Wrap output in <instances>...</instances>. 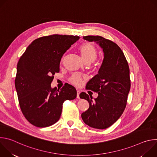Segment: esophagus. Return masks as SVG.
I'll return each mask as SVG.
<instances>
[{
  "mask_svg": "<svg viewBox=\"0 0 157 157\" xmlns=\"http://www.w3.org/2000/svg\"><path fill=\"white\" fill-rule=\"evenodd\" d=\"M81 93V90L79 89H77V98H79V94Z\"/></svg>",
  "mask_w": 157,
  "mask_h": 157,
  "instance_id": "1",
  "label": "esophagus"
}]
</instances>
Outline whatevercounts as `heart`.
I'll return each mask as SVG.
<instances>
[{
    "label": "heart",
    "instance_id": "b5f03b06",
    "mask_svg": "<svg viewBox=\"0 0 157 157\" xmlns=\"http://www.w3.org/2000/svg\"><path fill=\"white\" fill-rule=\"evenodd\" d=\"M79 51L83 60L86 63L93 62L97 57V50L91 43H85L82 44ZM84 78L79 75H73L70 78V81L76 86H80L83 82Z\"/></svg>",
    "mask_w": 157,
    "mask_h": 157
}]
</instances>
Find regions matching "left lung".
Returning <instances> with one entry per match:
<instances>
[{
    "mask_svg": "<svg viewBox=\"0 0 157 157\" xmlns=\"http://www.w3.org/2000/svg\"><path fill=\"white\" fill-rule=\"evenodd\" d=\"M83 38L99 44L104 57L98 74L86 85V89L98 93V96L93 100L86 93L79 94L89 104L81 117L89 127L105 129L119 119L125 108L130 89L129 67L123 52L114 42L101 36Z\"/></svg>",
    "mask_w": 157,
    "mask_h": 157,
    "instance_id": "obj_1",
    "label": "left lung"
}]
</instances>
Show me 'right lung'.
Masks as SVG:
<instances>
[{"label": "right lung", "instance_id": "obj_1", "mask_svg": "<svg viewBox=\"0 0 157 157\" xmlns=\"http://www.w3.org/2000/svg\"><path fill=\"white\" fill-rule=\"evenodd\" d=\"M79 36L52 35L32 42L20 57L15 85L21 110L26 119L38 127L55 124L60 118L63 104L76 98V89L66 84L59 90L51 83L63 54Z\"/></svg>", "mask_w": 157, "mask_h": 157}]
</instances>
